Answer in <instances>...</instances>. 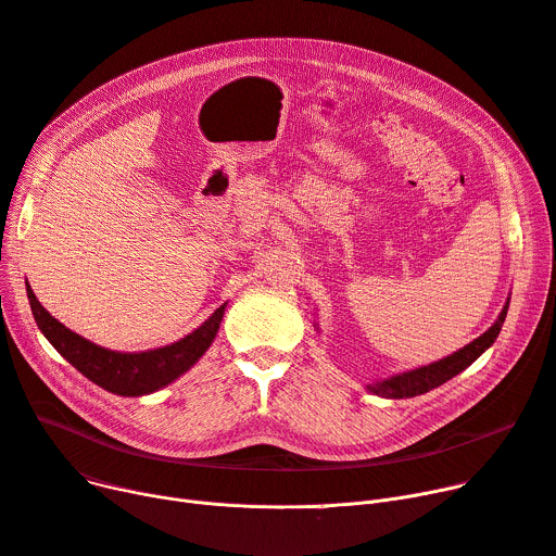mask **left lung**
Returning <instances> with one entry per match:
<instances>
[{
	"label": "left lung",
	"mask_w": 556,
	"mask_h": 556,
	"mask_svg": "<svg viewBox=\"0 0 556 556\" xmlns=\"http://www.w3.org/2000/svg\"><path fill=\"white\" fill-rule=\"evenodd\" d=\"M507 306H509V300L505 304V308L501 311L496 324L483 332L478 340H473L471 344L463 346L460 351H456L454 355L440 359V362H433L429 366H422V368H416V371H406L402 376H393L389 380H382L378 384H368V391H374L382 397H414V395H420V393H427L440 384H445L447 380H452L454 376H458L460 371H465V368L478 359L480 355H483L492 344L494 340L498 338L501 332V326L505 321V315H507Z\"/></svg>",
	"instance_id": "8db88e82"
}]
</instances>
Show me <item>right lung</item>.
I'll list each match as a JSON object with an SVG mask.
<instances>
[{"instance_id": "obj_1", "label": "right lung", "mask_w": 556, "mask_h": 556, "mask_svg": "<svg viewBox=\"0 0 556 556\" xmlns=\"http://www.w3.org/2000/svg\"><path fill=\"white\" fill-rule=\"evenodd\" d=\"M26 294L37 326H40L45 338L55 346V351L68 364L76 366L85 378L116 395L152 393L182 376L210 349L226 313L224 304L212 313L207 321L192 330L188 338H182L169 346L144 353H116L96 346L93 342L80 338L78 332H73L64 324H60L35 300L30 286H26Z\"/></svg>"}]
</instances>
